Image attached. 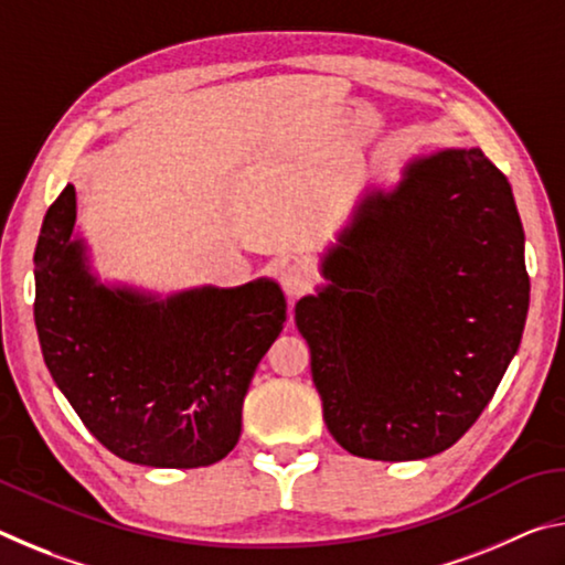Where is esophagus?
Wrapping results in <instances>:
<instances>
[{"instance_id":"1","label":"esophagus","mask_w":565,"mask_h":565,"mask_svg":"<svg viewBox=\"0 0 565 565\" xmlns=\"http://www.w3.org/2000/svg\"><path fill=\"white\" fill-rule=\"evenodd\" d=\"M279 281H281L284 294L291 296V299H294V296H301L303 291H309V286L313 281V274L306 264L291 262L279 271Z\"/></svg>"}]
</instances>
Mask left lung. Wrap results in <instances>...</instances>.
Returning <instances> with one entry per match:
<instances>
[{
	"label": "left lung",
	"instance_id": "obj_1",
	"mask_svg": "<svg viewBox=\"0 0 565 565\" xmlns=\"http://www.w3.org/2000/svg\"><path fill=\"white\" fill-rule=\"evenodd\" d=\"M523 226L481 149L408 159L366 184L296 303L323 420L349 454L418 461L489 406L529 313Z\"/></svg>",
	"mask_w": 565,
	"mask_h": 565
}]
</instances>
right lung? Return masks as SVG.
Returning <instances> with one entry per match:
<instances>
[{
    "instance_id": "1",
    "label": "right lung",
    "mask_w": 565,
    "mask_h": 565,
    "mask_svg": "<svg viewBox=\"0 0 565 565\" xmlns=\"http://www.w3.org/2000/svg\"><path fill=\"white\" fill-rule=\"evenodd\" d=\"M34 286L46 369L114 456L199 468L232 451L248 384L286 321L279 284L262 276L159 294L102 281L66 184L44 216Z\"/></svg>"
}]
</instances>
